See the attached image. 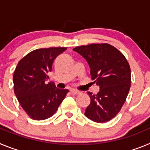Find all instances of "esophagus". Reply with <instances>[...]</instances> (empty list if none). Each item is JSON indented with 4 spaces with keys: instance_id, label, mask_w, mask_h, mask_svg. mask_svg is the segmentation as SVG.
<instances>
[{
    "instance_id": "34e87169",
    "label": "esophagus",
    "mask_w": 150,
    "mask_h": 150,
    "mask_svg": "<svg viewBox=\"0 0 150 150\" xmlns=\"http://www.w3.org/2000/svg\"><path fill=\"white\" fill-rule=\"evenodd\" d=\"M71 93L73 94V95H79V94H80L81 92L79 91H77V90L76 89H71Z\"/></svg>"
}]
</instances>
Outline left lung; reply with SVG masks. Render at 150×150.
<instances>
[{
	"instance_id": "left-lung-1",
	"label": "left lung",
	"mask_w": 150,
	"mask_h": 150,
	"mask_svg": "<svg viewBox=\"0 0 150 150\" xmlns=\"http://www.w3.org/2000/svg\"><path fill=\"white\" fill-rule=\"evenodd\" d=\"M90 67L91 79L100 90L96 95L88 92L91 103L85 116L96 122L114 118L126 100L131 86V69L125 57L107 43L90 44L74 48Z\"/></svg>"
}]
</instances>
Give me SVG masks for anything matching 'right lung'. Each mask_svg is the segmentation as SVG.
Returning <instances> with one entry per match:
<instances>
[{"label": "right lung", "instance_id": "add662e5", "mask_svg": "<svg viewBox=\"0 0 150 150\" xmlns=\"http://www.w3.org/2000/svg\"><path fill=\"white\" fill-rule=\"evenodd\" d=\"M66 50L53 47L34 50L16 67L14 92L22 109L32 120H43L52 116L68 92L46 83L54 60Z\"/></svg>", "mask_w": 150, "mask_h": 150}]
</instances>
